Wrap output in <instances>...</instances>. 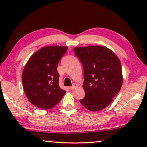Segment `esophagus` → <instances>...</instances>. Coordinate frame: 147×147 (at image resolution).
Returning <instances> with one entry per match:
<instances>
[{
    "mask_svg": "<svg viewBox=\"0 0 147 147\" xmlns=\"http://www.w3.org/2000/svg\"><path fill=\"white\" fill-rule=\"evenodd\" d=\"M76 88V84H74L73 86H71V87H69V89L71 90H73L75 89Z\"/></svg>",
    "mask_w": 147,
    "mask_h": 147,
    "instance_id": "esophagus-1",
    "label": "esophagus"
}]
</instances>
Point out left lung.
Here are the masks:
<instances>
[{
	"label": "left lung",
	"mask_w": 147,
	"mask_h": 147,
	"mask_svg": "<svg viewBox=\"0 0 147 147\" xmlns=\"http://www.w3.org/2000/svg\"><path fill=\"white\" fill-rule=\"evenodd\" d=\"M84 68L85 97L80 102L92 112L105 108L119 92L122 84L121 64L111 50L103 46L75 47Z\"/></svg>",
	"instance_id": "8db88e82"
}]
</instances>
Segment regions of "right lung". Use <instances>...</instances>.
I'll use <instances>...</instances> for the list:
<instances>
[{
    "mask_svg": "<svg viewBox=\"0 0 147 147\" xmlns=\"http://www.w3.org/2000/svg\"><path fill=\"white\" fill-rule=\"evenodd\" d=\"M67 47L47 46L35 52L27 61L22 74L24 91L36 107L48 110L55 106L66 91L59 86L57 65Z\"/></svg>",
    "mask_w": 147,
    "mask_h": 147,
    "instance_id": "obj_1",
    "label": "right lung"
}]
</instances>
